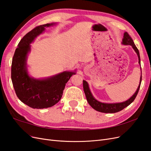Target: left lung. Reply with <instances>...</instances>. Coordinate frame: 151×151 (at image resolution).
Masks as SVG:
<instances>
[{
    "instance_id": "1",
    "label": "left lung",
    "mask_w": 151,
    "mask_h": 151,
    "mask_svg": "<svg viewBox=\"0 0 151 151\" xmlns=\"http://www.w3.org/2000/svg\"><path fill=\"white\" fill-rule=\"evenodd\" d=\"M122 43L125 45H130V46H132V47L133 48L137 55L138 58H139V63L140 65V58L139 50L136 47L133 40L132 39V38L129 36V35L128 34V33H127V32H125L124 35H123V38L122 40ZM140 69H141V67H140ZM141 81H142V71H141V76H140L139 85L138 86L137 89L135 93L132 95L129 99H127V101L121 102V103H101L98 101L97 99H96L94 98L93 95L92 94V93H91L88 83L84 80H83V89H84V93L87 99V101H88L90 106L93 109H94L95 110L101 112V113H116L122 110L123 109H124L125 108L129 106V105H130L134 101V99H135L137 95L139 90L140 89Z\"/></svg>"
}]
</instances>
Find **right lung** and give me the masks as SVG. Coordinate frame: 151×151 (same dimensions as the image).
Returning <instances> with one entry per match:
<instances>
[{"label":"right lung","instance_id":"obj_1","mask_svg":"<svg viewBox=\"0 0 151 151\" xmlns=\"http://www.w3.org/2000/svg\"><path fill=\"white\" fill-rule=\"evenodd\" d=\"M56 22L40 25L22 38L13 56L11 79L18 98L32 108L43 109L53 106L60 101L66 83L76 70L64 71L47 78L36 79L29 76L27 58L31 51V43L48 28Z\"/></svg>","mask_w":151,"mask_h":151}]
</instances>
